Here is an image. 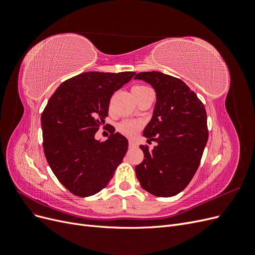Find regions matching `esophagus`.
Here are the masks:
<instances>
[{"mask_svg":"<svg viewBox=\"0 0 255 255\" xmlns=\"http://www.w3.org/2000/svg\"><path fill=\"white\" fill-rule=\"evenodd\" d=\"M128 145L130 146V148H136L137 143H136L134 140H129V141H128Z\"/></svg>","mask_w":255,"mask_h":255,"instance_id":"obj_1","label":"esophagus"}]
</instances>
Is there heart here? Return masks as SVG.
Masks as SVG:
<instances>
[{
    "instance_id": "heart-1",
    "label": "heart",
    "mask_w": 255,
    "mask_h": 255,
    "mask_svg": "<svg viewBox=\"0 0 255 255\" xmlns=\"http://www.w3.org/2000/svg\"><path fill=\"white\" fill-rule=\"evenodd\" d=\"M150 88L146 87V86H135L132 91L134 92H138V94H140V92L146 91L149 90ZM141 128V125L139 122L137 121H133V120H125L120 122L118 125V130L120 133H122L123 135L128 136V137H133L135 136L138 132H139V129Z\"/></svg>"
}]
</instances>
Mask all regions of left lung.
Here are the masks:
<instances>
[{
  "mask_svg": "<svg viewBox=\"0 0 255 255\" xmlns=\"http://www.w3.org/2000/svg\"><path fill=\"white\" fill-rule=\"evenodd\" d=\"M155 90L152 118L143 129L152 151L140 145L144 158L135 167L141 187L156 197H173L195 175L208 139L204 105L183 81L157 71L140 72Z\"/></svg>",
  "mask_w": 255,
  "mask_h": 255,
  "instance_id": "obj_1",
  "label": "left lung"
}]
</instances>
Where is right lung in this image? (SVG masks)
Instances as JSON below:
<instances>
[{"label":"right lung","instance_id":"1","mask_svg":"<svg viewBox=\"0 0 255 255\" xmlns=\"http://www.w3.org/2000/svg\"><path fill=\"white\" fill-rule=\"evenodd\" d=\"M135 72H85L65 81L50 98L41 115L43 151L50 168L64 186L79 197H89L110 183L128 151L120 133L105 141L96 133L109 116L115 91Z\"/></svg>","mask_w":255,"mask_h":255}]
</instances>
